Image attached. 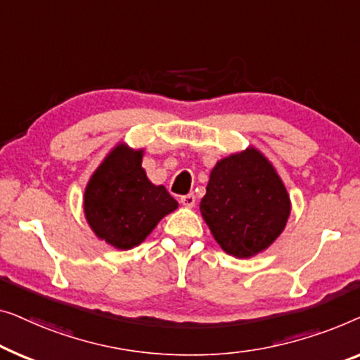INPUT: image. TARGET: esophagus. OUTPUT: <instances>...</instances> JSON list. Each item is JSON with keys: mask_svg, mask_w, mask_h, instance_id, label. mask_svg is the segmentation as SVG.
<instances>
[{"mask_svg": "<svg viewBox=\"0 0 360 360\" xmlns=\"http://www.w3.org/2000/svg\"><path fill=\"white\" fill-rule=\"evenodd\" d=\"M179 200H181V204H182V205H184V207H189V209H191V207H194V205H195V195H194V194L182 195Z\"/></svg>", "mask_w": 360, "mask_h": 360, "instance_id": "34e87169", "label": "esophagus"}]
</instances>
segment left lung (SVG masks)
Masks as SVG:
<instances>
[{"label":"left lung","mask_w":360,"mask_h":360,"mask_svg":"<svg viewBox=\"0 0 360 360\" xmlns=\"http://www.w3.org/2000/svg\"><path fill=\"white\" fill-rule=\"evenodd\" d=\"M290 195L269 160L255 146L217 161L200 214L226 255L248 259L281 236Z\"/></svg>","instance_id":"left-lung-1"}]
</instances>
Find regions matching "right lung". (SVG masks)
<instances>
[{
    "label": "right lung",
    "mask_w": 360,
    "mask_h": 360,
    "mask_svg": "<svg viewBox=\"0 0 360 360\" xmlns=\"http://www.w3.org/2000/svg\"><path fill=\"white\" fill-rule=\"evenodd\" d=\"M143 150L115 145L84 189V217L94 235L131 250L146 240L158 221L178 209L165 186H155L141 168Z\"/></svg>",
    "instance_id": "add662e5"
}]
</instances>
